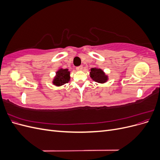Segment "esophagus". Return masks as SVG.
<instances>
[{
  "label": "esophagus",
  "instance_id": "esophagus-1",
  "mask_svg": "<svg viewBox=\"0 0 160 160\" xmlns=\"http://www.w3.org/2000/svg\"><path fill=\"white\" fill-rule=\"evenodd\" d=\"M76 69H77V71H81V70H82L83 69V66H78V67H76Z\"/></svg>",
  "mask_w": 160,
  "mask_h": 160
}]
</instances>
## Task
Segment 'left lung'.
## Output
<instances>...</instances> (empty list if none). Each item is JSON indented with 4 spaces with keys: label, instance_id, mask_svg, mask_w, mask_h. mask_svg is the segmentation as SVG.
Returning <instances> with one entry per match:
<instances>
[{
    "label": "left lung",
    "instance_id": "left-lung-1",
    "mask_svg": "<svg viewBox=\"0 0 160 160\" xmlns=\"http://www.w3.org/2000/svg\"><path fill=\"white\" fill-rule=\"evenodd\" d=\"M90 76L92 79L101 83H105L108 80V77L105 75L103 71L100 69L92 68L90 72Z\"/></svg>",
    "mask_w": 160,
    "mask_h": 160
}]
</instances>
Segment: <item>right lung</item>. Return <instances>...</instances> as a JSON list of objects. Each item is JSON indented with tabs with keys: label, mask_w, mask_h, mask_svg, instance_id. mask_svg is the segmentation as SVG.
I'll list each match as a JSON object with an SVG mask.
<instances>
[{
	"label": "right lung",
	"mask_w": 160,
	"mask_h": 160,
	"mask_svg": "<svg viewBox=\"0 0 160 160\" xmlns=\"http://www.w3.org/2000/svg\"><path fill=\"white\" fill-rule=\"evenodd\" d=\"M69 75L70 72L68 71V69H61L57 72V75L53 81V83L55 85L61 86L66 83H68L70 79Z\"/></svg>",
	"instance_id": "right-lung-1"
}]
</instances>
